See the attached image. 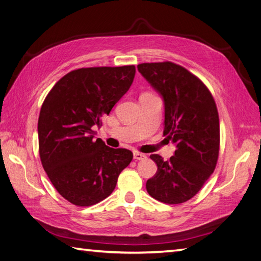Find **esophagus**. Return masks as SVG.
Instances as JSON below:
<instances>
[{
	"label": "esophagus",
	"instance_id": "esophagus-1",
	"mask_svg": "<svg viewBox=\"0 0 261 261\" xmlns=\"http://www.w3.org/2000/svg\"><path fill=\"white\" fill-rule=\"evenodd\" d=\"M147 158L146 154L140 153V152H134V159L135 160H145Z\"/></svg>",
	"mask_w": 261,
	"mask_h": 261
}]
</instances>
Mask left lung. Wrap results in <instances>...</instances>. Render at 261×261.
I'll use <instances>...</instances> for the list:
<instances>
[{"label": "left lung", "instance_id": "8db88e82", "mask_svg": "<svg viewBox=\"0 0 261 261\" xmlns=\"http://www.w3.org/2000/svg\"><path fill=\"white\" fill-rule=\"evenodd\" d=\"M137 68L162 97L163 135L176 147L167 161L159 154L150 155L158 170L147 180V192L164 203L185 202L216 169L220 145L216 102L199 78L174 63H143Z\"/></svg>", "mask_w": 261, "mask_h": 261}]
</instances>
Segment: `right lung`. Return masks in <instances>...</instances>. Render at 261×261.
Here are the masks:
<instances>
[{
	"label": "right lung",
	"instance_id": "add662e5",
	"mask_svg": "<svg viewBox=\"0 0 261 261\" xmlns=\"http://www.w3.org/2000/svg\"><path fill=\"white\" fill-rule=\"evenodd\" d=\"M135 73L134 65L75 69L44 99L38 121L39 154L55 189L75 206L106 199L133 159L129 150L94 139L93 128L127 92Z\"/></svg>",
	"mask_w": 261,
	"mask_h": 261
}]
</instances>
